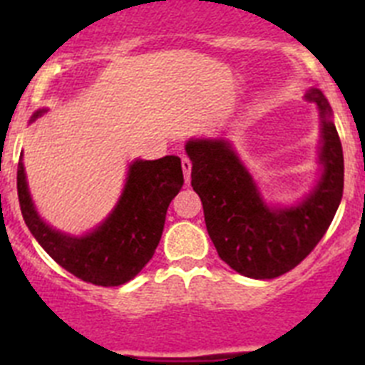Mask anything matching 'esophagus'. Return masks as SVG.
Listing matches in <instances>:
<instances>
[{
  "label": "esophagus",
  "instance_id": "esophagus-1",
  "mask_svg": "<svg viewBox=\"0 0 365 365\" xmlns=\"http://www.w3.org/2000/svg\"><path fill=\"white\" fill-rule=\"evenodd\" d=\"M180 164H182V173H185V180L188 182L190 173H192V160H190L188 157H182V159H180Z\"/></svg>",
  "mask_w": 365,
  "mask_h": 365
}]
</instances>
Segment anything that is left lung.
<instances>
[{
    "mask_svg": "<svg viewBox=\"0 0 365 365\" xmlns=\"http://www.w3.org/2000/svg\"><path fill=\"white\" fill-rule=\"evenodd\" d=\"M305 98L320 109L324 173L298 206L267 205L227 140L186 143L192 186L201 197L208 235L219 257L247 278L272 279L299 265L320 243L341 201L344 153L331 106L320 89H309Z\"/></svg>",
    "mask_w": 365,
    "mask_h": 365,
    "instance_id": "8db88e82",
    "label": "left lung"
}]
</instances>
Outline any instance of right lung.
<instances>
[{"mask_svg": "<svg viewBox=\"0 0 365 365\" xmlns=\"http://www.w3.org/2000/svg\"><path fill=\"white\" fill-rule=\"evenodd\" d=\"M41 113L43 109L34 113L32 120ZM182 185V168L175 155L135 160L113 214L91 234L73 237L41 221L29 195L24 163H18L19 208L31 234L67 272L100 287L124 285L153 257L168 206Z\"/></svg>", "mask_w": 365, "mask_h": 365, "instance_id": "1", "label": "right lung"}]
</instances>
